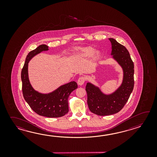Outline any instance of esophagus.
<instances>
[{"label": "esophagus", "mask_w": 157, "mask_h": 157, "mask_svg": "<svg viewBox=\"0 0 157 157\" xmlns=\"http://www.w3.org/2000/svg\"><path fill=\"white\" fill-rule=\"evenodd\" d=\"M85 81V78L83 77H81L78 78V80L77 81V83L78 85L81 86L84 83Z\"/></svg>", "instance_id": "1"}]
</instances>
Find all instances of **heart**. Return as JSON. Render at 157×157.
<instances>
[{
    "mask_svg": "<svg viewBox=\"0 0 157 157\" xmlns=\"http://www.w3.org/2000/svg\"><path fill=\"white\" fill-rule=\"evenodd\" d=\"M94 49L91 47H85L78 49L75 52V56L77 59H85L90 57L92 54V59L96 60L100 57V53L99 50H95L94 52Z\"/></svg>",
    "mask_w": 157,
    "mask_h": 157,
    "instance_id": "heart-1",
    "label": "heart"
}]
</instances>
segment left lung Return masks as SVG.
Returning a JSON list of instances; mask_svg holds the SVG:
<instances>
[{
  "mask_svg": "<svg viewBox=\"0 0 157 157\" xmlns=\"http://www.w3.org/2000/svg\"><path fill=\"white\" fill-rule=\"evenodd\" d=\"M108 39L112 44V58L122 68L123 78L120 86L108 94L93 83H86L88 107L92 113L99 116L111 115L120 112L126 103L134 86V65L128 51L115 39Z\"/></svg>",
  "mask_w": 157,
  "mask_h": 157,
  "instance_id": "obj_1",
  "label": "left lung"
}]
</instances>
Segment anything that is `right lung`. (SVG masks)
<instances>
[{
	"label": "right lung",
	"mask_w": 157,
	"mask_h": 157,
	"mask_svg": "<svg viewBox=\"0 0 157 157\" xmlns=\"http://www.w3.org/2000/svg\"><path fill=\"white\" fill-rule=\"evenodd\" d=\"M48 50L49 47L42 44L31 51L27 56L21 71L22 93L25 100L39 115L49 118L62 117L68 112V97L77 89V83L71 81L49 93H41L33 89L29 78L28 66L30 60L38 54Z\"/></svg>",
	"instance_id": "right-lung-1"
}]
</instances>
